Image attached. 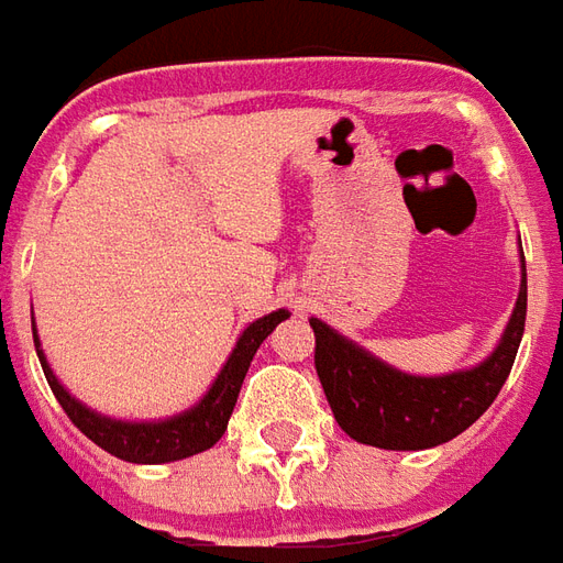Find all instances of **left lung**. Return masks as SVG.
<instances>
[{"label":"left lung","mask_w":563,"mask_h":563,"mask_svg":"<svg viewBox=\"0 0 563 563\" xmlns=\"http://www.w3.org/2000/svg\"><path fill=\"white\" fill-rule=\"evenodd\" d=\"M528 313V274L521 253V286L512 317L495 353L467 371L443 377H413L379 362L377 355L343 338L322 319H310L317 334V374L331 413L346 434L377 449H431L467 431L492 407L507 383Z\"/></svg>","instance_id":"left-lung-1"}]
</instances>
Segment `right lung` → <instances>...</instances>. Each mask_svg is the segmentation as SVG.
<instances>
[{"mask_svg":"<svg viewBox=\"0 0 563 563\" xmlns=\"http://www.w3.org/2000/svg\"><path fill=\"white\" fill-rule=\"evenodd\" d=\"M286 317H289V310H274L268 317L250 322L244 334L234 343L229 362L222 365L208 395L196 407H189V410L172 416V419H159V422H123V419H111V416H102L90 410V407H84L78 398L68 395L66 386L51 371L35 329H32V338H35V353H38L44 377H47V386L56 395V401L96 446H102L104 452H111L117 459L132 461V464H165V461L198 455V452L210 449L225 434V424H229V416H232L238 391H241V383H244L246 371H250L253 355L262 346V341Z\"/></svg>","mask_w":563,"mask_h":563,"instance_id":"1","label":"right lung"}]
</instances>
